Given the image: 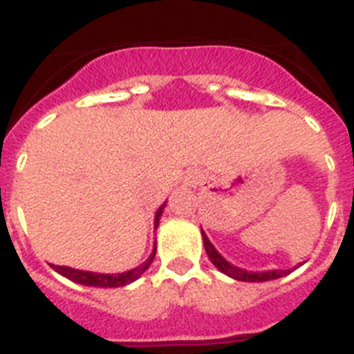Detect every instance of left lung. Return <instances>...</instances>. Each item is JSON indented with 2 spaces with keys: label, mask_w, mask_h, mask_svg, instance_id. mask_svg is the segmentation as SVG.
Segmentation results:
<instances>
[{
  "label": "left lung",
  "mask_w": 354,
  "mask_h": 354,
  "mask_svg": "<svg viewBox=\"0 0 354 354\" xmlns=\"http://www.w3.org/2000/svg\"><path fill=\"white\" fill-rule=\"evenodd\" d=\"M203 235V244H205V250H207L208 258H210V262L214 263L217 269L223 272V274L230 276V278L236 279V281H250V283H262V281H270V279H278L283 278V276L290 274L292 270L297 269L301 263H297L296 267H292V269H272V270H245L242 267H236L233 263H230L219 251L215 250L214 244L208 241L207 233L201 230Z\"/></svg>",
  "instance_id": "left-lung-1"
}]
</instances>
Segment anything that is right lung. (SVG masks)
<instances>
[{
  "label": "right lung",
  "mask_w": 354,
  "mask_h": 354,
  "mask_svg": "<svg viewBox=\"0 0 354 354\" xmlns=\"http://www.w3.org/2000/svg\"><path fill=\"white\" fill-rule=\"evenodd\" d=\"M165 208V203L162 207L156 210L155 214V230L158 228L160 217H162V212ZM156 254V242L153 245V251L149 254L146 262L140 263V266L133 267L130 270H124V272H119V274H103V272H91V270H80V269H73V267H66V266H53V269L57 270L58 274H62L64 278L71 279V281H75V283L85 285V287H97V288H118V287H124V285L133 283L135 279H139L140 276L144 274L147 270V267L151 266V262L155 260Z\"/></svg>",
  "instance_id": "1"
}]
</instances>
